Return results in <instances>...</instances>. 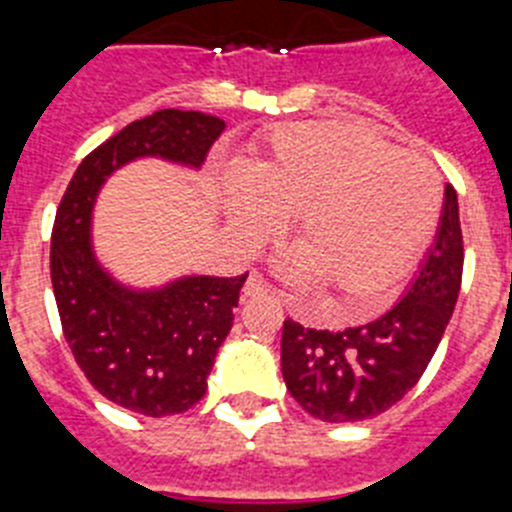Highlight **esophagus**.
<instances>
[{"label":"esophagus","mask_w":512,"mask_h":512,"mask_svg":"<svg viewBox=\"0 0 512 512\" xmlns=\"http://www.w3.org/2000/svg\"><path fill=\"white\" fill-rule=\"evenodd\" d=\"M270 293V285L262 280V275L252 273L250 278L245 280V285H242V296L245 298H257V296H267Z\"/></svg>","instance_id":"esophagus-1"}]
</instances>
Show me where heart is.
<instances>
[{
    "mask_svg": "<svg viewBox=\"0 0 512 512\" xmlns=\"http://www.w3.org/2000/svg\"><path fill=\"white\" fill-rule=\"evenodd\" d=\"M229 224L245 247L296 214L290 278L377 308L436 227L441 183L421 155L352 122L283 124L250 170L224 178Z\"/></svg>",
    "mask_w": 512,
    "mask_h": 512,
    "instance_id": "heart-1",
    "label": "heart"
}]
</instances>
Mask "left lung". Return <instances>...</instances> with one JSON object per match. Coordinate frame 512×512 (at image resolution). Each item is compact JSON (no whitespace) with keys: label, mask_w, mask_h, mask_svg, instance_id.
<instances>
[{"label":"left lung","mask_w":512,"mask_h":512,"mask_svg":"<svg viewBox=\"0 0 512 512\" xmlns=\"http://www.w3.org/2000/svg\"><path fill=\"white\" fill-rule=\"evenodd\" d=\"M457 191L444 188L439 227L413 283L375 321L319 331L283 321L280 370L303 411L329 423L385 413L418 382L444 336L462 285Z\"/></svg>","instance_id":"left-lung-1"}]
</instances>
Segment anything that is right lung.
<instances>
[{"label":"right lung","mask_w":512,"mask_h":512,"mask_svg":"<svg viewBox=\"0 0 512 512\" xmlns=\"http://www.w3.org/2000/svg\"><path fill=\"white\" fill-rule=\"evenodd\" d=\"M224 127V119L183 109H160L127 124L86 155L55 214L50 280L68 347L104 398L140 416H173L204 398L247 273L127 285L96 257V196L132 160L158 158L199 170Z\"/></svg>","instance_id":"right-lung-1"}]
</instances>
